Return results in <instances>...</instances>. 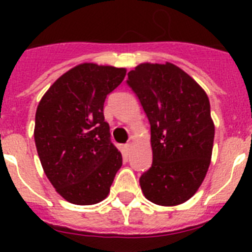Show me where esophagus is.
Listing matches in <instances>:
<instances>
[{
    "label": "esophagus",
    "mask_w": 252,
    "mask_h": 252,
    "mask_svg": "<svg viewBox=\"0 0 252 252\" xmlns=\"http://www.w3.org/2000/svg\"><path fill=\"white\" fill-rule=\"evenodd\" d=\"M130 146H131V144H126V145H125V149H126V150H128V149H130Z\"/></svg>",
    "instance_id": "34e87169"
}]
</instances>
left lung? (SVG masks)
I'll list each match as a JSON object with an SVG mask.
<instances>
[{
  "instance_id": "obj_1",
  "label": "left lung",
  "mask_w": 252,
  "mask_h": 252,
  "mask_svg": "<svg viewBox=\"0 0 252 252\" xmlns=\"http://www.w3.org/2000/svg\"><path fill=\"white\" fill-rule=\"evenodd\" d=\"M127 75L150 122L153 164L140 177L142 193L159 206L184 203L201 187L212 157L208 97L171 63H142Z\"/></svg>"
}]
</instances>
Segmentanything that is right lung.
I'll use <instances>...</instances> for the list:
<instances>
[{
    "mask_svg": "<svg viewBox=\"0 0 252 252\" xmlns=\"http://www.w3.org/2000/svg\"><path fill=\"white\" fill-rule=\"evenodd\" d=\"M125 75V68L79 64L58 78L39 102L37 155L50 183L70 203L103 201L121 168L122 155L111 142L103 104Z\"/></svg>",
    "mask_w": 252,
    "mask_h": 252,
    "instance_id": "right-lung-1",
    "label": "right lung"
}]
</instances>
